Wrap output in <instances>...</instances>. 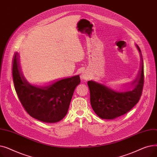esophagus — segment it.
Returning a JSON list of instances; mask_svg holds the SVG:
<instances>
[{"instance_id": "esophagus-1", "label": "esophagus", "mask_w": 157, "mask_h": 157, "mask_svg": "<svg viewBox=\"0 0 157 157\" xmlns=\"http://www.w3.org/2000/svg\"><path fill=\"white\" fill-rule=\"evenodd\" d=\"M81 78L83 80H88L90 78V74L87 71H83L81 74Z\"/></svg>"}]
</instances>
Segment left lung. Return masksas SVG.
Wrapping results in <instances>:
<instances>
[{"mask_svg":"<svg viewBox=\"0 0 157 157\" xmlns=\"http://www.w3.org/2000/svg\"><path fill=\"white\" fill-rule=\"evenodd\" d=\"M136 47L141 57V67L136 79L129 84L134 87L132 90L117 92L95 81H88L92 109L102 119L111 120L122 116L132 109L140 99L144 85V66L141 49L137 44Z\"/></svg>","mask_w":157,"mask_h":157,"instance_id":"left-lung-1","label":"left lung"}]
</instances>
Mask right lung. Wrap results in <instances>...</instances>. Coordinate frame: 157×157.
Returning a JSON list of instances; mask_svg holds the SVG:
<instances>
[{
    "mask_svg": "<svg viewBox=\"0 0 157 157\" xmlns=\"http://www.w3.org/2000/svg\"><path fill=\"white\" fill-rule=\"evenodd\" d=\"M19 55L14 54L13 78L14 88L24 109L32 118L46 123L62 120L67 113L74 90L80 83L79 76L65 78L51 85H30L21 71Z\"/></svg>",
    "mask_w": 157,
    "mask_h": 157,
    "instance_id": "obj_1",
    "label": "right lung"
}]
</instances>
